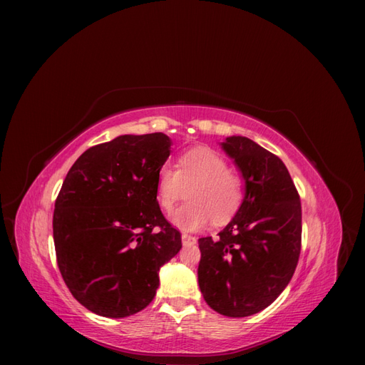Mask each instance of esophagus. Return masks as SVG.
I'll list each match as a JSON object with an SVG mask.
<instances>
[{"instance_id":"1","label":"esophagus","mask_w":365,"mask_h":365,"mask_svg":"<svg viewBox=\"0 0 365 365\" xmlns=\"http://www.w3.org/2000/svg\"><path fill=\"white\" fill-rule=\"evenodd\" d=\"M181 240H182V245H195L196 244V237L190 236V235H182L181 236Z\"/></svg>"}]
</instances>
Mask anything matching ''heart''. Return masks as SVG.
<instances>
[{"label": "heart", "instance_id": "b5f03b06", "mask_svg": "<svg viewBox=\"0 0 365 365\" xmlns=\"http://www.w3.org/2000/svg\"><path fill=\"white\" fill-rule=\"evenodd\" d=\"M157 201L170 213L182 197L189 202L172 216V222L184 231H196L213 219L216 225L231 220L244 202L245 182L228 169L227 160L210 148H193L176 161V170L163 165L157 173Z\"/></svg>", "mask_w": 365, "mask_h": 365}]
</instances>
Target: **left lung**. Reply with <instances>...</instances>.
Listing matches in <instances>:
<instances>
[{"label":"left lung","instance_id":"obj_1","mask_svg":"<svg viewBox=\"0 0 365 365\" xmlns=\"http://www.w3.org/2000/svg\"><path fill=\"white\" fill-rule=\"evenodd\" d=\"M222 149L245 180V197L219 237H201L197 267L204 300L225 317L268 307L291 282L302 250V202L283 161L247 137Z\"/></svg>","mask_w":365,"mask_h":365}]
</instances>
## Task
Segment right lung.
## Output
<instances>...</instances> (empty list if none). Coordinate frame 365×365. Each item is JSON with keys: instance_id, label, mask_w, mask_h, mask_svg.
<instances>
[{"instance_id": "right-lung-1", "label": "right lung", "mask_w": 365, "mask_h": 365, "mask_svg": "<svg viewBox=\"0 0 365 365\" xmlns=\"http://www.w3.org/2000/svg\"><path fill=\"white\" fill-rule=\"evenodd\" d=\"M170 138L155 132L120 135L85 150L54 202L58 267L88 311L125 318L157 294L158 271L181 250V233L163 216L157 173Z\"/></svg>"}]
</instances>
